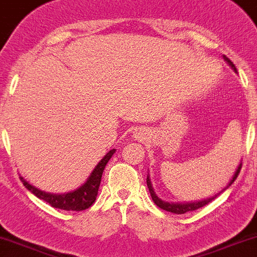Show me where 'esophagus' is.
I'll list each match as a JSON object with an SVG mask.
<instances>
[{
	"instance_id": "obj_1",
	"label": "esophagus",
	"mask_w": 257,
	"mask_h": 257,
	"mask_svg": "<svg viewBox=\"0 0 257 257\" xmlns=\"http://www.w3.org/2000/svg\"><path fill=\"white\" fill-rule=\"evenodd\" d=\"M137 134H138L137 138H141L142 137V134H140V133H137Z\"/></svg>"
}]
</instances>
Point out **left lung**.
Instances as JSON below:
<instances>
[{
    "instance_id": "8db88e82",
    "label": "left lung",
    "mask_w": 257,
    "mask_h": 257,
    "mask_svg": "<svg viewBox=\"0 0 257 257\" xmlns=\"http://www.w3.org/2000/svg\"><path fill=\"white\" fill-rule=\"evenodd\" d=\"M222 57H224V60L227 62L228 66L232 68L234 72L237 73L236 67H234V64L232 63V62L230 61V58H227L226 56H222ZM240 168H242V162H240L239 165L237 166L236 171H234L232 178L230 179V182H228V184H227L226 187H225L224 189H222L221 191H219V193H217V194H215V195H213V196H211V197H207V199L199 200V201H191V202H182V203H181V202H166V201H163L162 199H159L158 195H157V194H156V191H154V188H153V185H152V182H151V178H150V174L147 175L146 182H147L148 190H150L151 196H152V200L154 201V203H156V205L159 207V208L164 209V211H168V212L175 213V214H184V213H187V212L196 211V209L201 208V207L206 206L207 203H209L212 200H214L215 197H217V196L219 195V194L222 193V191H224V190H226L227 188L230 187V185L233 183L234 179L237 178V176H238V174H239V171H240Z\"/></svg>"
}]
</instances>
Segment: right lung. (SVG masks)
Listing matches in <instances>:
<instances>
[{"instance_id": "add662e5", "label": "right lung", "mask_w": 257, "mask_h": 257, "mask_svg": "<svg viewBox=\"0 0 257 257\" xmlns=\"http://www.w3.org/2000/svg\"><path fill=\"white\" fill-rule=\"evenodd\" d=\"M116 150H111L105 154L103 159L95 165L93 171L91 172V175L88 176L87 179H86L85 183L80 185L79 188H76L75 190L69 191V193H46V191H43L38 189V188H36L35 185L30 184L23 176H20V179L25 185V188H27L32 194H35L38 199L50 203V205L52 207H55V208L63 209V211H83V209H87L88 207L93 205L95 199H97L98 189L99 185H100L103 171L105 166H106L107 162L111 159V157L113 156Z\"/></svg>"}]
</instances>
